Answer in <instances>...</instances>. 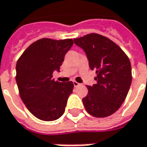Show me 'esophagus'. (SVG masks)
Instances as JSON below:
<instances>
[{
  "instance_id": "esophagus-1",
  "label": "esophagus",
  "mask_w": 147,
  "mask_h": 147,
  "mask_svg": "<svg viewBox=\"0 0 147 147\" xmlns=\"http://www.w3.org/2000/svg\"><path fill=\"white\" fill-rule=\"evenodd\" d=\"M73 85L75 87H77V86H81V84H80V83H78V82H73Z\"/></svg>"
}]
</instances>
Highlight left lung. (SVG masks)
Masks as SVG:
<instances>
[{
	"mask_svg": "<svg viewBox=\"0 0 147 147\" xmlns=\"http://www.w3.org/2000/svg\"><path fill=\"white\" fill-rule=\"evenodd\" d=\"M85 51L89 66L97 74L96 83L87 86L82 99L91 116L106 117L115 113L124 102L131 84V65L125 52L107 37L91 33L74 39Z\"/></svg>",
	"mask_w": 147,
	"mask_h": 147,
	"instance_id": "obj_1",
	"label": "left lung"
}]
</instances>
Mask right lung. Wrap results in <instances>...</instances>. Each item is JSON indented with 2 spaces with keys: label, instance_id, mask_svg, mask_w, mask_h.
Segmentation results:
<instances>
[{
  "label": "right lung",
  "instance_id": "obj_1",
  "mask_svg": "<svg viewBox=\"0 0 147 147\" xmlns=\"http://www.w3.org/2000/svg\"><path fill=\"white\" fill-rule=\"evenodd\" d=\"M72 45V39L38 40L23 52L16 63V81L21 98L40 120L55 121L65 112L73 83L55 82L52 74L60 71Z\"/></svg>",
  "mask_w": 147,
  "mask_h": 147
}]
</instances>
